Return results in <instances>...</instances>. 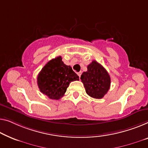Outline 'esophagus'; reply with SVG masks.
<instances>
[{
    "label": "esophagus",
    "mask_w": 148,
    "mask_h": 148,
    "mask_svg": "<svg viewBox=\"0 0 148 148\" xmlns=\"http://www.w3.org/2000/svg\"><path fill=\"white\" fill-rule=\"evenodd\" d=\"M77 74H78V76L79 77H80V76H81V74H82V72L80 71V72H78V73H77Z\"/></svg>",
    "instance_id": "1"
}]
</instances>
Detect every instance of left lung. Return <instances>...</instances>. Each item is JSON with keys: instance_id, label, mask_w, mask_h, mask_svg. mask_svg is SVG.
I'll use <instances>...</instances> for the list:
<instances>
[{"instance_id": "left-lung-1", "label": "left lung", "mask_w": 148, "mask_h": 148, "mask_svg": "<svg viewBox=\"0 0 148 148\" xmlns=\"http://www.w3.org/2000/svg\"><path fill=\"white\" fill-rule=\"evenodd\" d=\"M87 68V71L84 72L80 77L86 92L92 98H102L110 87L111 80L109 74L96 60L92 61Z\"/></svg>"}]
</instances>
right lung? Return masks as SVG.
<instances>
[{"mask_svg":"<svg viewBox=\"0 0 148 148\" xmlns=\"http://www.w3.org/2000/svg\"><path fill=\"white\" fill-rule=\"evenodd\" d=\"M76 80H79V76L71 66L64 64L61 56L47 62L37 77V84L40 92L52 100L61 98L70 83Z\"/></svg>","mask_w":148,"mask_h":148,"instance_id":"right-lung-1","label":"right lung"}]
</instances>
